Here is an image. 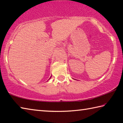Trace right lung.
I'll list each match as a JSON object with an SVG mask.
<instances>
[{
  "instance_id": "1",
  "label": "right lung",
  "mask_w": 123,
  "mask_h": 123,
  "mask_svg": "<svg viewBox=\"0 0 123 123\" xmlns=\"http://www.w3.org/2000/svg\"><path fill=\"white\" fill-rule=\"evenodd\" d=\"M50 78H51V77H50ZM50 78H49V79H50Z\"/></svg>"
}]
</instances>
